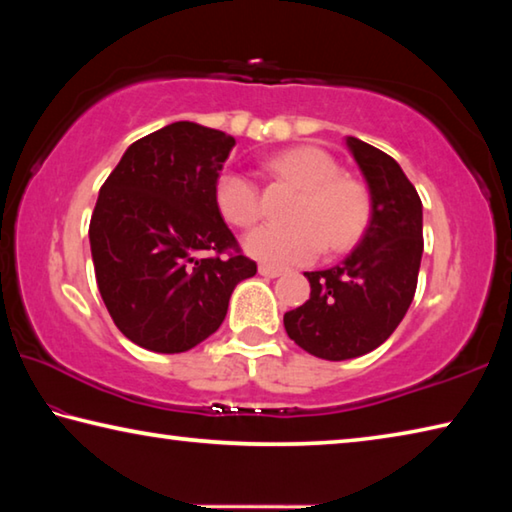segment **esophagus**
<instances>
[{"label":"esophagus","instance_id":"34e87169","mask_svg":"<svg viewBox=\"0 0 512 512\" xmlns=\"http://www.w3.org/2000/svg\"><path fill=\"white\" fill-rule=\"evenodd\" d=\"M259 275H264V277H280L282 271H280V268H275V266L259 264Z\"/></svg>","mask_w":512,"mask_h":512}]
</instances>
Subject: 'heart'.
<instances>
[{"instance_id":"obj_1","label":"heart","mask_w":512,"mask_h":512,"mask_svg":"<svg viewBox=\"0 0 512 512\" xmlns=\"http://www.w3.org/2000/svg\"><path fill=\"white\" fill-rule=\"evenodd\" d=\"M271 169L302 192L289 210L293 221L266 223L244 239L250 257L268 266H296L316 259L325 246L339 253L357 244L370 221V196L357 178L341 176L332 155L298 146L273 158ZM214 201L237 228H250L262 216L259 189L241 171L228 169L216 178Z\"/></svg>"}]
</instances>
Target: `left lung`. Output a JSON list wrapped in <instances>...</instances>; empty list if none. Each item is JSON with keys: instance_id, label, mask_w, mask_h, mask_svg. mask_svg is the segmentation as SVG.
Here are the masks:
<instances>
[{"instance_id": "left-lung-1", "label": "left lung", "mask_w": 512, "mask_h": 512, "mask_svg": "<svg viewBox=\"0 0 512 512\" xmlns=\"http://www.w3.org/2000/svg\"><path fill=\"white\" fill-rule=\"evenodd\" d=\"M345 142L370 189V223L343 264L305 273L309 300L284 314L289 339L327 361L361 357L395 332L413 302L424 248L422 201L400 164L357 137Z\"/></svg>"}]
</instances>
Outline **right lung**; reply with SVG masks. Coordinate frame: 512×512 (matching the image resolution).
<instances>
[{
  "label": "right lung",
  "mask_w": 512,
  "mask_h": 512,
  "mask_svg": "<svg viewBox=\"0 0 512 512\" xmlns=\"http://www.w3.org/2000/svg\"><path fill=\"white\" fill-rule=\"evenodd\" d=\"M235 137L176 121L128 146L90 219L94 275L119 332L187 352L221 327L237 284L257 273L214 201Z\"/></svg>",
  "instance_id": "1"
}]
</instances>
